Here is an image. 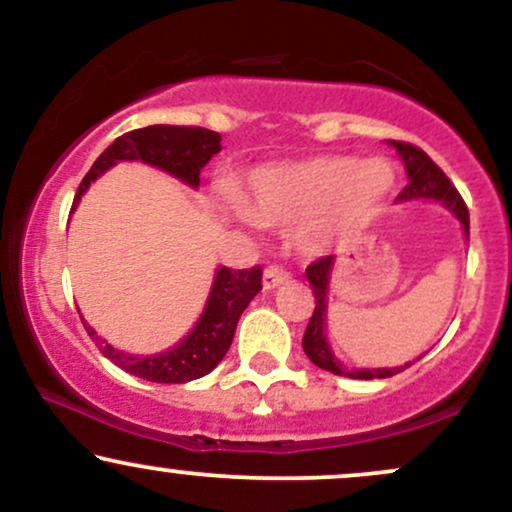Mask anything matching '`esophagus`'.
<instances>
[{
	"label": "esophagus",
	"mask_w": 512,
	"mask_h": 512,
	"mask_svg": "<svg viewBox=\"0 0 512 512\" xmlns=\"http://www.w3.org/2000/svg\"><path fill=\"white\" fill-rule=\"evenodd\" d=\"M291 279V274L286 272L284 267H279V264H272V267L264 269L262 274V286L264 289H276V286L286 284V281Z\"/></svg>",
	"instance_id": "esophagus-1"
}]
</instances>
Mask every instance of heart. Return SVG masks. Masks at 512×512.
Wrapping results in <instances>:
<instances>
[{"mask_svg":"<svg viewBox=\"0 0 512 512\" xmlns=\"http://www.w3.org/2000/svg\"><path fill=\"white\" fill-rule=\"evenodd\" d=\"M387 158L315 156L252 170L240 211L262 228H301L305 248L368 228L395 190Z\"/></svg>","mask_w":512,"mask_h":512,"instance_id":"obj_1","label":"heart"}]
</instances>
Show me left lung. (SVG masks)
Instances as JSON below:
<instances>
[{"instance_id":"8db88e82","label":"left lung","mask_w":512,"mask_h":512,"mask_svg":"<svg viewBox=\"0 0 512 512\" xmlns=\"http://www.w3.org/2000/svg\"><path fill=\"white\" fill-rule=\"evenodd\" d=\"M392 146L399 151L402 156L404 168H407L409 175V185L404 187L402 192L397 195V202H411V199H438L448 207L452 214L457 216L464 228V236L469 238V211L464 199L460 197V192L455 190V185L448 180V175L440 170L436 163L428 158L419 146L407 144V142H392ZM334 267V257H320L305 269V276L310 281V289H313L315 296V310L313 317H310L308 327H305L303 334V351L310 361L315 363L317 368L322 370H330L334 375H344V378H356V380H373V378H392V375L402 373L404 368H409V361L404 366L397 368H361V370H346L342 363L337 361L332 354L330 344H327L325 337V320H327V291H330V274Z\"/></svg>"}]
</instances>
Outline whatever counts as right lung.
Returning <instances> with one entry per match:
<instances>
[{"label":"right lung","mask_w":512,"mask_h":512,"mask_svg":"<svg viewBox=\"0 0 512 512\" xmlns=\"http://www.w3.org/2000/svg\"><path fill=\"white\" fill-rule=\"evenodd\" d=\"M221 151V134L204 127H175V125H151L117 137L101 156L96 158L86 178L76 190L72 211L88 190L93 180H98L117 161H142L156 166L185 182L199 187V170L209 163V158ZM262 291V269H216L211 284L209 301L204 313L192 332L173 349L154 356H134L110 346L96 334L93 327H86L88 337L96 342L105 358L127 370L129 375L151 380V383H190L202 378L221 363L228 346L233 342L236 325L248 308V303ZM84 320V317H81Z\"/></svg>","instance_id":"obj_1"}]
</instances>
